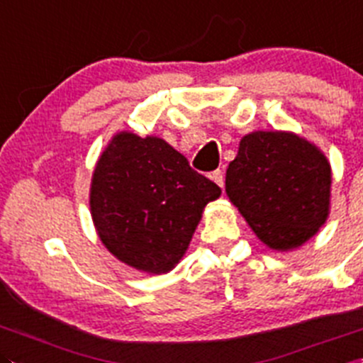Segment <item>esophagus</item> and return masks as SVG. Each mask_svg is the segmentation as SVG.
<instances>
[{"label": "esophagus", "instance_id": "esophagus-1", "mask_svg": "<svg viewBox=\"0 0 363 363\" xmlns=\"http://www.w3.org/2000/svg\"><path fill=\"white\" fill-rule=\"evenodd\" d=\"M210 178H212V182H216V184L219 185L220 189L224 187V176H223V171H220V169H217V171H213L212 174H210Z\"/></svg>", "mask_w": 363, "mask_h": 363}]
</instances>
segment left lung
<instances>
[{
    "label": "left lung",
    "mask_w": 363,
    "mask_h": 363,
    "mask_svg": "<svg viewBox=\"0 0 363 363\" xmlns=\"http://www.w3.org/2000/svg\"><path fill=\"white\" fill-rule=\"evenodd\" d=\"M226 194L265 246L292 251L330 216L331 165L296 133L251 132L228 165Z\"/></svg>",
    "instance_id": "obj_1"
}]
</instances>
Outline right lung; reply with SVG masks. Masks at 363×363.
<instances>
[{
	"label": "right lung",
	"mask_w": 363,
	"mask_h": 363,
	"mask_svg": "<svg viewBox=\"0 0 363 363\" xmlns=\"http://www.w3.org/2000/svg\"><path fill=\"white\" fill-rule=\"evenodd\" d=\"M220 196L213 182L160 137L119 132L92 172V223L119 262L147 274L174 269L203 210Z\"/></svg>",
	"instance_id": "1"
}]
</instances>
